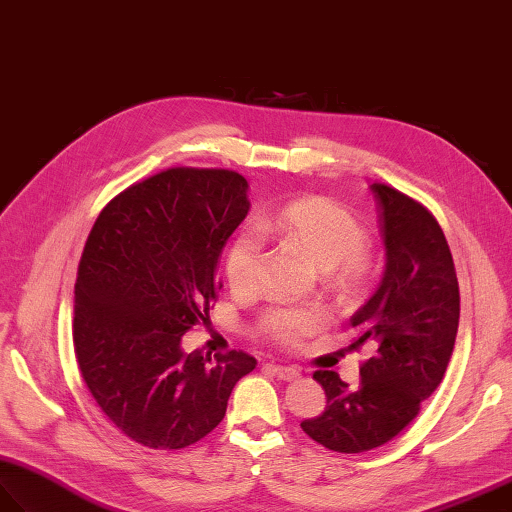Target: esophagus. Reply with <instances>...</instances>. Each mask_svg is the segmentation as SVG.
<instances>
[{"mask_svg":"<svg viewBox=\"0 0 512 512\" xmlns=\"http://www.w3.org/2000/svg\"><path fill=\"white\" fill-rule=\"evenodd\" d=\"M265 368L269 372H273L275 377L282 379V381H295L299 379V370L293 366H280V364H265Z\"/></svg>","mask_w":512,"mask_h":512,"instance_id":"esophagus-1","label":"esophagus"}]
</instances>
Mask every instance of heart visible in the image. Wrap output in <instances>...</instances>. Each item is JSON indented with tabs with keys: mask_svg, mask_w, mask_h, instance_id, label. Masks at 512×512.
<instances>
[{
	"mask_svg": "<svg viewBox=\"0 0 512 512\" xmlns=\"http://www.w3.org/2000/svg\"><path fill=\"white\" fill-rule=\"evenodd\" d=\"M262 234H273L297 245L321 271H334L342 288L357 290L372 271L364 250L366 232L357 219L325 198L295 200L260 219L258 230L245 228L226 252V280L237 295H250L258 286ZM327 321L321 308L275 306L262 316V331L284 347H297Z\"/></svg>",
	"mask_w": 512,
	"mask_h": 512,
	"instance_id": "obj_1",
	"label": "heart"
}]
</instances>
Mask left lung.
<instances>
[{"instance_id":"1","label":"left lung","mask_w":512,"mask_h":512,"mask_svg":"<svg viewBox=\"0 0 512 512\" xmlns=\"http://www.w3.org/2000/svg\"><path fill=\"white\" fill-rule=\"evenodd\" d=\"M370 189L379 204L385 271L351 325L353 349L368 347L372 355L359 368L357 388L334 370H316L327 407L301 422L303 433L344 454L388 444L418 416L444 379L461 312L457 271L437 219L394 187Z\"/></svg>"}]
</instances>
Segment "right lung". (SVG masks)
Segmentation results:
<instances>
[{
	"label": "right lung",
	"mask_w": 512,
	"mask_h": 512,
	"mask_svg": "<svg viewBox=\"0 0 512 512\" xmlns=\"http://www.w3.org/2000/svg\"><path fill=\"white\" fill-rule=\"evenodd\" d=\"M247 211L241 174L170 168L120 191L96 217L75 282V355L96 405L137 444H196L256 368L243 351L213 362L181 347L193 325L211 321L217 262Z\"/></svg>",
	"instance_id": "add662e5"
}]
</instances>
